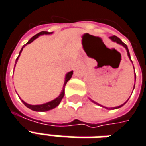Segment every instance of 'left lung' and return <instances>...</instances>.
<instances>
[{"label": "left lung", "instance_id": "8db88e82", "mask_svg": "<svg viewBox=\"0 0 146 146\" xmlns=\"http://www.w3.org/2000/svg\"><path fill=\"white\" fill-rule=\"evenodd\" d=\"M110 39L111 40V41H113V42H115V43H118V44H119V45H121V46H123V48H125L126 49V51H127V53H128V56L129 57V59H130V60L132 61V60H131V57H130V53H129V51H128V47H127V45L125 44V43H123L121 40H120V38H119L117 36H115V35H113V36H111L110 37ZM134 68V67H133ZM134 72H135V70H134ZM135 82H136V73H135ZM134 87H135V85H134ZM134 87H133V90H134ZM90 100L91 101V102H93L94 103H95V104H97V105H99V106H101V107H103L102 105H100V104H98V103H96V102H94V101H93L92 99H90ZM128 100L125 102L124 103H123L122 105H120V106H118V107H115V108H107V107H103V108H105L106 109H108V110H114V109H118V108H121L122 106H123L125 103H127L128 102Z\"/></svg>", "mask_w": 146, "mask_h": 146}]
</instances>
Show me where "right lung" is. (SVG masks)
Returning <instances> with one entry per match:
<instances>
[{"label":"right lung","mask_w":146,"mask_h":146,"mask_svg":"<svg viewBox=\"0 0 146 146\" xmlns=\"http://www.w3.org/2000/svg\"><path fill=\"white\" fill-rule=\"evenodd\" d=\"M53 32H48V31H41V32L38 33L37 35H34L32 38H31L29 41H28L27 43H26L25 45H23V47L21 49V51H20V52H19V55H18V58L16 59V62L15 63H17V61H18V57L20 56V54L22 52V51H23V48L25 47V46H27V44L29 43H32L33 41L35 40V39H36V38H38L39 35H50V34H52ZM16 65V64H15ZM15 65H14V67H15ZM73 71H70V72H68V73H66V75H65V78H64V86H63V90H62V91H61V93L60 94V95L58 96L57 98H56L55 99H53L52 101H50V102H48V103H43V104H39V105H31V104H28L26 102H24L23 100H22V102L24 103V105L26 106V107H27L28 108H30L31 110H32V111H48L49 110H52L53 108H56L58 105L60 104V101L62 100V98H63L64 95V87H65V85H66V83L68 82V80H70V78H72V75H73Z\"/></svg>","instance_id":"1"}]
</instances>
